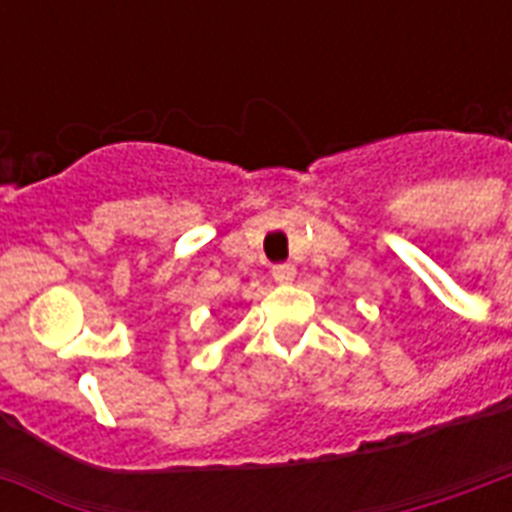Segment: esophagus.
I'll list each match as a JSON object with an SVG mask.
<instances>
[{"label": "esophagus", "mask_w": 512, "mask_h": 512, "mask_svg": "<svg viewBox=\"0 0 512 512\" xmlns=\"http://www.w3.org/2000/svg\"><path fill=\"white\" fill-rule=\"evenodd\" d=\"M297 268L292 263H279L273 265V279L279 281V284H289V281H295Z\"/></svg>", "instance_id": "1"}]
</instances>
